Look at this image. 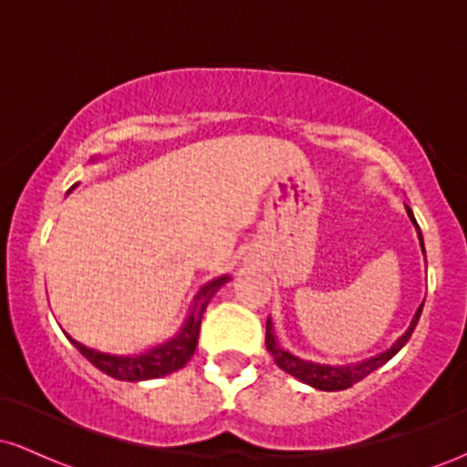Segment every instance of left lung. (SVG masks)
Segmentation results:
<instances>
[{
  "mask_svg": "<svg viewBox=\"0 0 467 467\" xmlns=\"http://www.w3.org/2000/svg\"><path fill=\"white\" fill-rule=\"evenodd\" d=\"M406 213H409L410 222L415 223L417 228V234H420V244H421V252L426 254V250H423V239H421V230L417 226L415 217H412V211L409 206H406ZM421 307L423 303L420 305V309H417L415 316H412V323L409 329H406L404 336H400L398 340H395V345L387 349L384 353H379V356L375 358H368V360L364 362H358V364H349V367H329V364H318V362H307L303 360V358L294 356V353H289L285 349H281V345L276 342V336H275V327H272V320L267 318L265 323V345H267V351L272 353V358H275L276 367H281L283 371L294 375L296 379H301V382L309 384V387L318 389V390H345L353 387L356 382H360V379L367 378L368 373H373L375 368H379L382 364H387L390 358L398 353L401 347L409 342V337L412 334V329H415L417 323H420V316H421Z\"/></svg>",
  "mask_w": 467,
  "mask_h": 467,
  "instance_id": "1",
  "label": "left lung"
}]
</instances>
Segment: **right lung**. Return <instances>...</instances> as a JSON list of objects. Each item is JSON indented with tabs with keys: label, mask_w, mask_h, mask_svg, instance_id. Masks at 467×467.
Segmentation results:
<instances>
[{
	"label": "right lung",
	"mask_w": 467,
	"mask_h": 467,
	"mask_svg": "<svg viewBox=\"0 0 467 467\" xmlns=\"http://www.w3.org/2000/svg\"><path fill=\"white\" fill-rule=\"evenodd\" d=\"M228 281L230 276H219L215 281L206 283V285L197 292L195 301L191 305V312L186 316L184 325H182L178 334L171 337V340H166L164 345L153 347V349L142 353V356H109V353H100L80 345V342L74 340L72 336L67 337L96 368L111 375V378L127 379V382L162 378V375H169L178 371L182 367H186V362L191 360L197 347V337H200V327L203 312H206V305L211 303L213 296H215L217 289Z\"/></svg>",
	"instance_id": "add662e5"
}]
</instances>
